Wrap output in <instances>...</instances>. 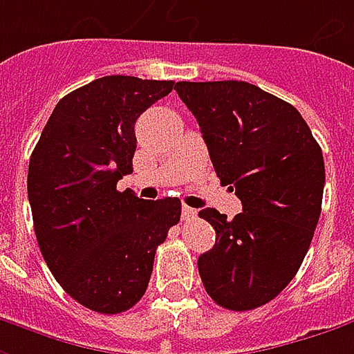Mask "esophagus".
Masks as SVG:
<instances>
[{
    "mask_svg": "<svg viewBox=\"0 0 354 354\" xmlns=\"http://www.w3.org/2000/svg\"><path fill=\"white\" fill-rule=\"evenodd\" d=\"M192 218H196V209L190 206L182 207V220H192Z\"/></svg>",
    "mask_w": 354,
    "mask_h": 354,
    "instance_id": "esophagus-1",
    "label": "esophagus"
}]
</instances>
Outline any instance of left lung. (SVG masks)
I'll return each mask as SVG.
<instances>
[{"mask_svg": "<svg viewBox=\"0 0 354 354\" xmlns=\"http://www.w3.org/2000/svg\"><path fill=\"white\" fill-rule=\"evenodd\" d=\"M196 116L209 160L243 212L227 220L214 207L198 216L216 245L198 257L207 295L250 311L277 297L301 268L321 216L325 162L299 111L243 81L176 83Z\"/></svg>", "mask_w": 354, "mask_h": 354, "instance_id": "obj_1", "label": "left lung"}]
</instances>
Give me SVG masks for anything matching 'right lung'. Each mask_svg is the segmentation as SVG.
I'll return each instance as SVG.
<instances>
[{"mask_svg": "<svg viewBox=\"0 0 354 354\" xmlns=\"http://www.w3.org/2000/svg\"><path fill=\"white\" fill-rule=\"evenodd\" d=\"M174 81L111 75L57 102L29 160L27 196L43 259L83 307L116 315L147 291L156 248L180 222L178 198L142 200L132 172L134 122Z\"/></svg>", "mask_w": 354, "mask_h": 354, "instance_id": "add662e5", "label": "right lung"}]
</instances>
